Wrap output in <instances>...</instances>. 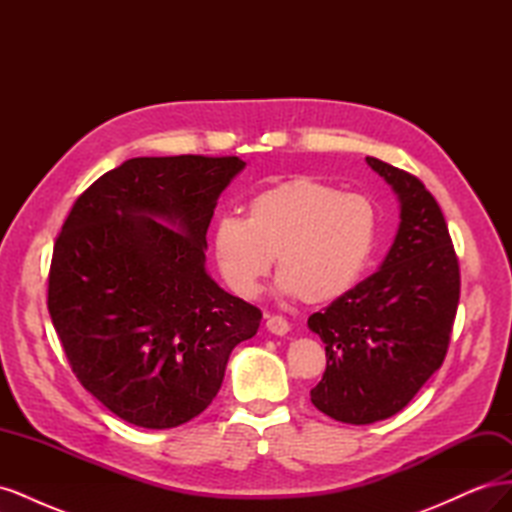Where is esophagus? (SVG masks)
<instances>
[{
	"mask_svg": "<svg viewBox=\"0 0 512 512\" xmlns=\"http://www.w3.org/2000/svg\"><path fill=\"white\" fill-rule=\"evenodd\" d=\"M267 331L273 335H286L290 331V324L282 316H267Z\"/></svg>",
	"mask_w": 512,
	"mask_h": 512,
	"instance_id": "esophagus-1",
	"label": "esophagus"
}]
</instances>
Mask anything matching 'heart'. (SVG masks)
I'll list each match as a JSON object with an SVG mask.
<instances>
[{
    "instance_id": "obj_1",
    "label": "heart",
    "mask_w": 512,
    "mask_h": 512,
    "mask_svg": "<svg viewBox=\"0 0 512 512\" xmlns=\"http://www.w3.org/2000/svg\"><path fill=\"white\" fill-rule=\"evenodd\" d=\"M376 235L378 215L365 196L292 179L252 196L245 220L224 215L215 222L211 250L239 297H256L275 258L280 292L320 305L344 297L359 282Z\"/></svg>"
}]
</instances>
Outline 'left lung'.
<instances>
[{"label":"left lung","instance_id":"left-lung-1","mask_svg":"<svg viewBox=\"0 0 512 512\" xmlns=\"http://www.w3.org/2000/svg\"><path fill=\"white\" fill-rule=\"evenodd\" d=\"M399 200V228L380 269L309 316L327 369L312 404L369 425L404 410L440 369L459 303V262L444 215L414 175L365 158Z\"/></svg>","mask_w":512,"mask_h":512}]
</instances>
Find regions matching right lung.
Returning <instances> with one entry per match:
<instances>
[{
	"label": "right lung",
	"instance_id": "obj_1",
	"mask_svg": "<svg viewBox=\"0 0 512 512\" xmlns=\"http://www.w3.org/2000/svg\"><path fill=\"white\" fill-rule=\"evenodd\" d=\"M239 158H132L76 198L55 241L49 314L76 378L145 429L192 421L260 309L205 267L207 228Z\"/></svg>",
	"mask_w": 512,
	"mask_h": 512
}]
</instances>
